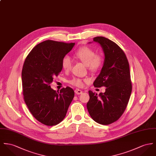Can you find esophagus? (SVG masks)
<instances>
[{
    "mask_svg": "<svg viewBox=\"0 0 156 156\" xmlns=\"http://www.w3.org/2000/svg\"><path fill=\"white\" fill-rule=\"evenodd\" d=\"M75 93L76 94L79 95V94H81L83 93V91H81V90H79V89H76V90H75Z\"/></svg>",
    "mask_w": 156,
    "mask_h": 156,
    "instance_id": "34e87169",
    "label": "esophagus"
}]
</instances>
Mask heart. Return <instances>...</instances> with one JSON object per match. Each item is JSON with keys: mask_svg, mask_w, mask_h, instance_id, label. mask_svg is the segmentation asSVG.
Wrapping results in <instances>:
<instances>
[{"mask_svg": "<svg viewBox=\"0 0 156 156\" xmlns=\"http://www.w3.org/2000/svg\"><path fill=\"white\" fill-rule=\"evenodd\" d=\"M75 56L86 66H88L90 70L92 71L98 70L103 65V61L102 58L96 55L95 51L88 47L84 46L78 48L75 52ZM72 60L69 56L66 55L63 58L62 60V66L64 70H69L72 67ZM87 81V80H82L80 78H73L70 83L75 86L82 87L84 85V81Z\"/></svg>", "mask_w": 156, "mask_h": 156, "instance_id": "1", "label": "heart"}]
</instances>
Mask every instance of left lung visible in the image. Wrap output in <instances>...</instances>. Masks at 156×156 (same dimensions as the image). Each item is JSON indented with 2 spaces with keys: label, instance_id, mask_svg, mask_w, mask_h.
Masks as SVG:
<instances>
[{
  "label": "left lung",
  "instance_id": "obj_1",
  "mask_svg": "<svg viewBox=\"0 0 156 156\" xmlns=\"http://www.w3.org/2000/svg\"><path fill=\"white\" fill-rule=\"evenodd\" d=\"M93 41L100 45L105 55L103 67L93 84L106 88L98 96L89 91L87 108L95 122L109 125L119 119L128 103L132 92L129 65L125 53L115 42L104 37H96Z\"/></svg>",
  "mask_w": 156,
  "mask_h": 156
}]
</instances>
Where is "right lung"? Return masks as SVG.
Here are the masks:
<instances>
[{
  "mask_svg": "<svg viewBox=\"0 0 156 156\" xmlns=\"http://www.w3.org/2000/svg\"><path fill=\"white\" fill-rule=\"evenodd\" d=\"M74 46L75 43L46 40L33 48L24 62L21 78L25 103L36 119L47 126L63 120L73 98L71 88L59 92L50 84L62 71V60Z\"/></svg>",
  "mask_w": 156,
  "mask_h": 156,
  "instance_id": "obj_1",
  "label": "right lung"
}]
</instances>
